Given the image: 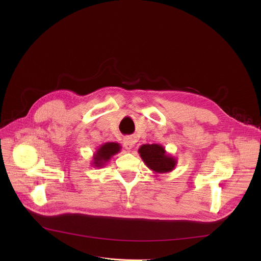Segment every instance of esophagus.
Returning <instances> with one entry per match:
<instances>
[{"instance_id": "obj_1", "label": "esophagus", "mask_w": 261, "mask_h": 261, "mask_svg": "<svg viewBox=\"0 0 261 261\" xmlns=\"http://www.w3.org/2000/svg\"><path fill=\"white\" fill-rule=\"evenodd\" d=\"M124 146L127 148L128 151H131L134 146V140L132 137H126L124 139Z\"/></svg>"}]
</instances>
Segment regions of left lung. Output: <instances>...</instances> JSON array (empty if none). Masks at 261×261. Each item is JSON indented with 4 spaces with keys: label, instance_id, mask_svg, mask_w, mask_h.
<instances>
[{
    "label": "left lung",
    "instance_id": "left-lung-1",
    "mask_svg": "<svg viewBox=\"0 0 261 261\" xmlns=\"http://www.w3.org/2000/svg\"><path fill=\"white\" fill-rule=\"evenodd\" d=\"M138 153L144 164L155 173L170 172L177 164V159L167 154L165 147L158 143L142 144Z\"/></svg>",
    "mask_w": 261,
    "mask_h": 261
}]
</instances>
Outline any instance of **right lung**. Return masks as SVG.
Instances as JSON below:
<instances>
[{
  "instance_id": "obj_1",
  "label": "right lung",
  "mask_w": 261,
  "mask_h": 261,
  "mask_svg": "<svg viewBox=\"0 0 261 261\" xmlns=\"http://www.w3.org/2000/svg\"><path fill=\"white\" fill-rule=\"evenodd\" d=\"M121 144L119 142H105L101 144L93 155L92 166L101 168L105 166L115 155L121 152Z\"/></svg>"
}]
</instances>
